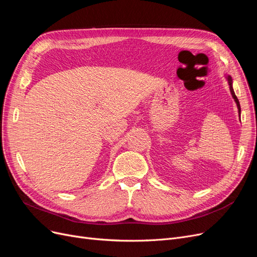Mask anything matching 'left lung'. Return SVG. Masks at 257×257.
<instances>
[{
	"label": "left lung",
	"instance_id": "1",
	"mask_svg": "<svg viewBox=\"0 0 257 257\" xmlns=\"http://www.w3.org/2000/svg\"><path fill=\"white\" fill-rule=\"evenodd\" d=\"M226 80H227V82H228L230 94H231V96H233L234 100H235V102H236V104H237V107H238V113H239V117H240V113H241V109H240V103H239V100H238V98L236 97L235 92H234V89H233V80H231V77H230V76H226Z\"/></svg>",
	"mask_w": 257,
	"mask_h": 257
}]
</instances>
